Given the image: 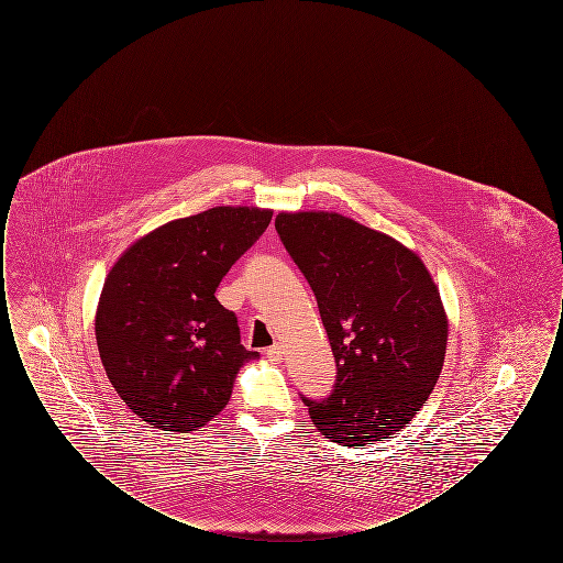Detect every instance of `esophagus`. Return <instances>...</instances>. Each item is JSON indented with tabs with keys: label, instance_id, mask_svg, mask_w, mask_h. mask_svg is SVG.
<instances>
[{
	"label": "esophagus",
	"instance_id": "34e87169",
	"mask_svg": "<svg viewBox=\"0 0 563 563\" xmlns=\"http://www.w3.org/2000/svg\"><path fill=\"white\" fill-rule=\"evenodd\" d=\"M266 356H268V361H272V363H280L283 356H285V350H283L280 344H274V346H269L266 350Z\"/></svg>",
	"mask_w": 563,
	"mask_h": 563
}]
</instances>
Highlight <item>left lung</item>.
Returning a JSON list of instances; mask_svg holds the SVG:
<instances>
[{
	"instance_id": "obj_1",
	"label": "left lung",
	"mask_w": 563,
	"mask_h": 563,
	"mask_svg": "<svg viewBox=\"0 0 563 563\" xmlns=\"http://www.w3.org/2000/svg\"><path fill=\"white\" fill-rule=\"evenodd\" d=\"M276 232L312 287L338 365L333 393L306 402L329 441L363 448L411 422L448 350V314L418 253L350 217L276 214Z\"/></svg>"
}]
</instances>
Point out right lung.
Instances as JSON below:
<instances>
[{
  "instance_id": "1",
  "label": "right lung",
  "mask_w": 563,
  "mask_h": 563,
  "mask_svg": "<svg viewBox=\"0 0 563 563\" xmlns=\"http://www.w3.org/2000/svg\"><path fill=\"white\" fill-rule=\"evenodd\" d=\"M269 209L214 207L134 241L109 269L95 335L111 386L156 429L196 430L228 405L242 365L236 314L214 291L266 232Z\"/></svg>"
}]
</instances>
